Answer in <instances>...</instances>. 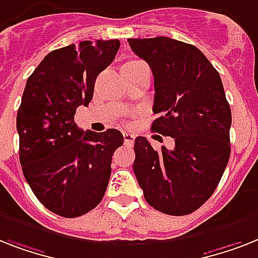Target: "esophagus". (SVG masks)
Masks as SVG:
<instances>
[{
  "label": "esophagus",
  "instance_id": "34e87169",
  "mask_svg": "<svg viewBox=\"0 0 258 258\" xmlns=\"http://www.w3.org/2000/svg\"><path fill=\"white\" fill-rule=\"evenodd\" d=\"M124 141H125V144H126V145H132V144H133L134 134L127 133V132H125V133H124Z\"/></svg>",
  "mask_w": 258,
  "mask_h": 258
}]
</instances>
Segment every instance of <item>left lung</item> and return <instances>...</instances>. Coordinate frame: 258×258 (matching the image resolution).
<instances>
[{"instance_id": "8db88e82", "label": "left lung", "mask_w": 258, "mask_h": 258, "mask_svg": "<svg viewBox=\"0 0 258 258\" xmlns=\"http://www.w3.org/2000/svg\"><path fill=\"white\" fill-rule=\"evenodd\" d=\"M154 76L152 129L175 141L157 152L134 140L133 170L145 201L163 214L182 216L210 199L231 154V106L219 72L192 44L166 37L127 39Z\"/></svg>"}]
</instances>
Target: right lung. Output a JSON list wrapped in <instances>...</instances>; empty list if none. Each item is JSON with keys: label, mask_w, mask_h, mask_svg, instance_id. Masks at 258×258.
Wrapping results in <instances>:
<instances>
[{"label": "right lung", "mask_w": 258, "mask_h": 258, "mask_svg": "<svg viewBox=\"0 0 258 258\" xmlns=\"http://www.w3.org/2000/svg\"><path fill=\"white\" fill-rule=\"evenodd\" d=\"M118 48V39H99L51 51L23 91L17 113L23 175L38 201L63 218L82 216L101 202L112 155L124 144L117 129L84 132L74 120Z\"/></svg>", "instance_id": "add662e5"}]
</instances>
